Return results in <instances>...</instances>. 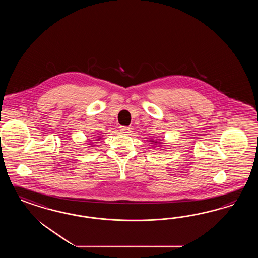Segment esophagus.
I'll use <instances>...</instances> for the list:
<instances>
[{
    "instance_id": "esophagus-1",
    "label": "esophagus",
    "mask_w": 258,
    "mask_h": 258,
    "mask_svg": "<svg viewBox=\"0 0 258 258\" xmlns=\"http://www.w3.org/2000/svg\"><path fill=\"white\" fill-rule=\"evenodd\" d=\"M120 131L123 133H130V131H131V128L127 127V126L122 125V126H120Z\"/></svg>"
}]
</instances>
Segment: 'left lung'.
Returning a JSON list of instances; mask_svg holds the SVG:
<instances>
[{"mask_svg":"<svg viewBox=\"0 0 258 258\" xmlns=\"http://www.w3.org/2000/svg\"><path fill=\"white\" fill-rule=\"evenodd\" d=\"M151 142H154V141H151ZM154 143H157V141L156 142H154Z\"/></svg>","mask_w":258,"mask_h":258,"instance_id":"1","label":"left lung"}]
</instances>
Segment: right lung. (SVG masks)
Instances as JSON below:
<instances>
[{
	"label": "right lung",
	"instance_id": "right-lung-1",
	"mask_svg": "<svg viewBox=\"0 0 258 258\" xmlns=\"http://www.w3.org/2000/svg\"><path fill=\"white\" fill-rule=\"evenodd\" d=\"M99 139H100V138H99ZM99 139H97V140H99Z\"/></svg>",
	"mask_w": 258,
	"mask_h": 258
}]
</instances>
